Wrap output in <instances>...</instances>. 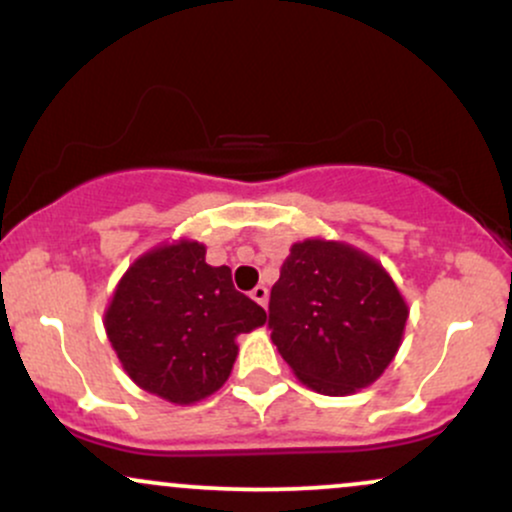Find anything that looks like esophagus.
Wrapping results in <instances>:
<instances>
[{"mask_svg":"<svg viewBox=\"0 0 512 512\" xmlns=\"http://www.w3.org/2000/svg\"><path fill=\"white\" fill-rule=\"evenodd\" d=\"M250 298H252V301H255V303H260L262 308H264V305H267V298H269L267 286H262V284L255 286V289L250 291Z\"/></svg>","mask_w":512,"mask_h":512,"instance_id":"34e87169","label":"esophagus"}]
</instances>
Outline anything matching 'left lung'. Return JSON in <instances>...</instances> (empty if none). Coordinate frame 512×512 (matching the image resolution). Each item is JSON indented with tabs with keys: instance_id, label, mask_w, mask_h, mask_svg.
<instances>
[{
	"instance_id": "1",
	"label": "left lung",
	"mask_w": 512,
	"mask_h": 512,
	"mask_svg": "<svg viewBox=\"0 0 512 512\" xmlns=\"http://www.w3.org/2000/svg\"><path fill=\"white\" fill-rule=\"evenodd\" d=\"M409 305L390 272L344 240L291 245L269 298L272 342L305 387L346 397L397 356Z\"/></svg>"
}]
</instances>
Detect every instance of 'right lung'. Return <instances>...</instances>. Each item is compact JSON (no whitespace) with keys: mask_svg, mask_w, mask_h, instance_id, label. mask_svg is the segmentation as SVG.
Instances as JSON below:
<instances>
[{"mask_svg":"<svg viewBox=\"0 0 512 512\" xmlns=\"http://www.w3.org/2000/svg\"><path fill=\"white\" fill-rule=\"evenodd\" d=\"M267 313L233 289L226 264H207V245L163 240L117 281L103 327L134 385L170 404H195L221 390L240 334Z\"/></svg>","mask_w":512,"mask_h":512,"instance_id":"right-lung-1","label":"right lung"}]
</instances>
